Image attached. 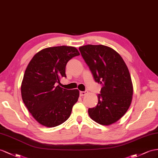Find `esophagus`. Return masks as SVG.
Returning <instances> with one entry per match:
<instances>
[{
	"instance_id": "obj_1",
	"label": "esophagus",
	"mask_w": 158,
	"mask_h": 158,
	"mask_svg": "<svg viewBox=\"0 0 158 158\" xmlns=\"http://www.w3.org/2000/svg\"><path fill=\"white\" fill-rule=\"evenodd\" d=\"M88 94V91H80V96H85V95H87Z\"/></svg>"
}]
</instances>
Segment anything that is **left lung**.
Wrapping results in <instances>:
<instances>
[{
	"label": "left lung",
	"instance_id": "1",
	"mask_svg": "<svg viewBox=\"0 0 158 158\" xmlns=\"http://www.w3.org/2000/svg\"><path fill=\"white\" fill-rule=\"evenodd\" d=\"M95 81L103 84L98 103L89 108L90 118L99 124L117 122L130 106L133 92L126 64L118 52L103 44H87L79 48Z\"/></svg>",
	"mask_w": 158,
	"mask_h": 158
}]
</instances>
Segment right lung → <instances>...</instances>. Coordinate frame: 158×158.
Here are the masks:
<instances>
[{
	"label": "right lung",
	"mask_w": 158,
	"mask_h": 158,
	"mask_svg": "<svg viewBox=\"0 0 158 158\" xmlns=\"http://www.w3.org/2000/svg\"><path fill=\"white\" fill-rule=\"evenodd\" d=\"M79 55L74 47H48L36 53L28 64L21 83L22 99L32 116L44 126H57L71 115L79 91L56 83L67 77V62Z\"/></svg>",
	"instance_id": "obj_1"
}]
</instances>
